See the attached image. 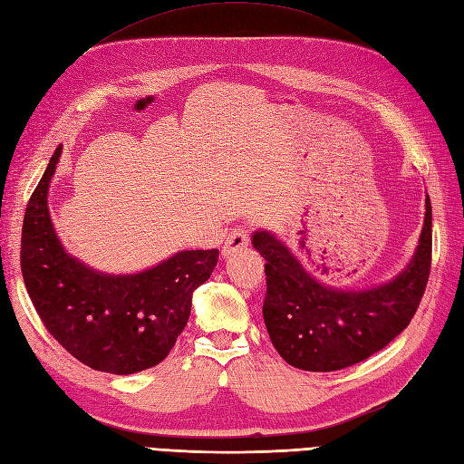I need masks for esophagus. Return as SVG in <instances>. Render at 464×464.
<instances>
[{"label":"esophagus","mask_w":464,"mask_h":464,"mask_svg":"<svg viewBox=\"0 0 464 464\" xmlns=\"http://www.w3.org/2000/svg\"><path fill=\"white\" fill-rule=\"evenodd\" d=\"M248 241H250V231L246 226H238L235 229L229 231L227 235V241L226 245H223V254H231L235 250H241L245 246H248Z\"/></svg>","instance_id":"esophagus-1"}]
</instances>
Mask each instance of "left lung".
Returning a JSON list of instances; mask_svg holds the SVG:
<instances>
[{
  "instance_id": "obj_1",
  "label": "left lung",
  "mask_w": 464,
  "mask_h": 464,
  "mask_svg": "<svg viewBox=\"0 0 464 464\" xmlns=\"http://www.w3.org/2000/svg\"><path fill=\"white\" fill-rule=\"evenodd\" d=\"M252 245L264 260V322L287 364L334 372L366 361L405 330L424 296L431 267V202L420 245L393 281L368 291H337L310 277L285 245L258 231Z\"/></svg>"
}]
</instances>
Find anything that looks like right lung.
I'll return each instance as SVG.
<instances>
[{
	"label": "right lung",
	"mask_w": 464,
	"mask_h": 464,
	"mask_svg": "<svg viewBox=\"0 0 464 464\" xmlns=\"http://www.w3.org/2000/svg\"><path fill=\"white\" fill-rule=\"evenodd\" d=\"M62 154L26 204L21 272L44 327L77 361L100 372L134 373L169 354L190 316L192 293L212 276L218 248L177 252L134 276H106L63 250L48 212V187Z\"/></svg>",
	"instance_id": "obj_1"
}]
</instances>
